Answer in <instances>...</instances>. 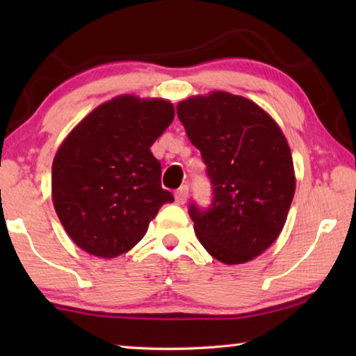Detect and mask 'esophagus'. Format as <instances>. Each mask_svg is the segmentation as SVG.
I'll return each instance as SVG.
<instances>
[{
    "label": "esophagus",
    "mask_w": 356,
    "mask_h": 356,
    "mask_svg": "<svg viewBox=\"0 0 356 356\" xmlns=\"http://www.w3.org/2000/svg\"><path fill=\"white\" fill-rule=\"evenodd\" d=\"M174 196H176L177 204H185L186 200H188V185L180 186V188L174 193Z\"/></svg>",
    "instance_id": "esophagus-1"
}]
</instances>
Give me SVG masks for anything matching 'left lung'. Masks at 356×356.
Here are the masks:
<instances>
[{
	"mask_svg": "<svg viewBox=\"0 0 356 356\" xmlns=\"http://www.w3.org/2000/svg\"><path fill=\"white\" fill-rule=\"evenodd\" d=\"M177 116L212 185L209 207L188 206L196 236L216 261L248 262L278 238L293 200L286 138L261 106L229 92L180 102Z\"/></svg>",
	"mask_w": 356,
	"mask_h": 356,
	"instance_id": "obj_1",
	"label": "left lung"
}]
</instances>
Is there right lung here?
Listing matches in <instances>:
<instances>
[{
    "instance_id": "1",
    "label": "right lung",
    "mask_w": 356,
    "mask_h": 356,
    "mask_svg": "<svg viewBox=\"0 0 356 356\" xmlns=\"http://www.w3.org/2000/svg\"><path fill=\"white\" fill-rule=\"evenodd\" d=\"M172 119L170 102L120 95L65 138L53 160V204L81 250L105 259L124 254L160 207L174 201L161 188V165L150 152Z\"/></svg>"
}]
</instances>
